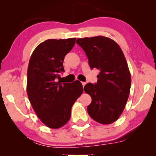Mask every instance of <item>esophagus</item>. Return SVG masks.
Returning a JSON list of instances; mask_svg holds the SVG:
<instances>
[{
    "label": "esophagus",
    "instance_id": "1",
    "mask_svg": "<svg viewBox=\"0 0 156 156\" xmlns=\"http://www.w3.org/2000/svg\"><path fill=\"white\" fill-rule=\"evenodd\" d=\"M82 84H83V86L84 87L86 84V83H84V82H82Z\"/></svg>",
    "mask_w": 156,
    "mask_h": 156
}]
</instances>
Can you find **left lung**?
<instances>
[{
    "label": "left lung",
    "instance_id": "left-lung-1",
    "mask_svg": "<svg viewBox=\"0 0 156 156\" xmlns=\"http://www.w3.org/2000/svg\"><path fill=\"white\" fill-rule=\"evenodd\" d=\"M76 43L85 52L91 69L100 70L97 83L84 87L92 99L87 107L89 115L100 124L113 123L125 109L131 83L122 49L112 39L102 36L78 38Z\"/></svg>",
    "mask_w": 156,
    "mask_h": 156
}]
</instances>
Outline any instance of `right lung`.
Returning a JSON list of instances; mask_svg holds the SVG:
<instances>
[{"mask_svg": "<svg viewBox=\"0 0 156 156\" xmlns=\"http://www.w3.org/2000/svg\"><path fill=\"white\" fill-rule=\"evenodd\" d=\"M75 41L76 38L44 41L36 47L29 62V100L41 122L51 129L62 127L69 120L73 105L83 92L78 80L72 83L57 82L59 73L64 72L65 56Z\"/></svg>", "mask_w": 156, "mask_h": 156, "instance_id": "1", "label": "right lung"}]
</instances>
